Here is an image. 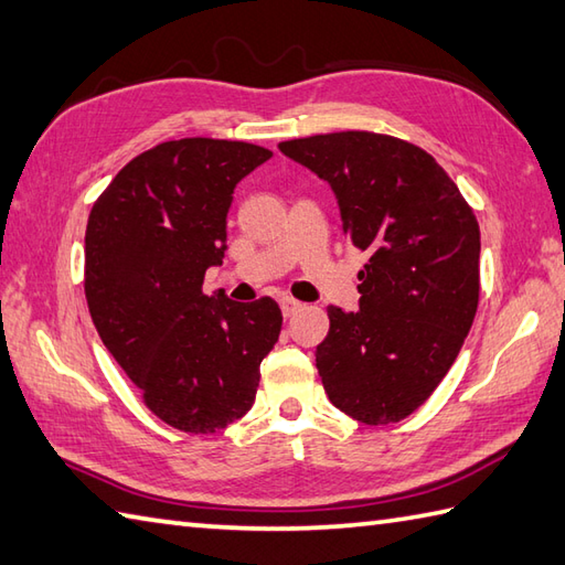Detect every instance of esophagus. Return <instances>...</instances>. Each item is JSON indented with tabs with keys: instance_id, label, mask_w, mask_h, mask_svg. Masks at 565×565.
I'll return each instance as SVG.
<instances>
[{
	"instance_id": "34e87169",
	"label": "esophagus",
	"mask_w": 565,
	"mask_h": 565,
	"mask_svg": "<svg viewBox=\"0 0 565 565\" xmlns=\"http://www.w3.org/2000/svg\"><path fill=\"white\" fill-rule=\"evenodd\" d=\"M279 306H281L284 318H291V316L298 313V310H303V303L296 301V298H291V296H284L281 301H279Z\"/></svg>"
}]
</instances>
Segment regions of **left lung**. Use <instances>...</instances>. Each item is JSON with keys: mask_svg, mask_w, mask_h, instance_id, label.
Wrapping results in <instances>:
<instances>
[{"mask_svg": "<svg viewBox=\"0 0 565 565\" xmlns=\"http://www.w3.org/2000/svg\"><path fill=\"white\" fill-rule=\"evenodd\" d=\"M332 186L342 231L366 252L356 313L328 308L316 366L328 398L366 425L401 423L439 381L473 326L481 231L423 148L369 130L279 142Z\"/></svg>", "mask_w": 565, "mask_h": 565, "instance_id": "left-lung-1", "label": "left lung"}]
</instances>
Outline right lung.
Here are the masks:
<instances>
[{
	"instance_id": "right-lung-1",
	"label": "right lung",
	"mask_w": 565,
	"mask_h": 565,
	"mask_svg": "<svg viewBox=\"0 0 565 565\" xmlns=\"http://www.w3.org/2000/svg\"><path fill=\"white\" fill-rule=\"evenodd\" d=\"M271 152L243 140H167L130 160L94 201L84 294L106 350L162 423L213 435L243 417L259 364L281 332L269 296L235 303L203 294L225 252L243 177Z\"/></svg>"
}]
</instances>
